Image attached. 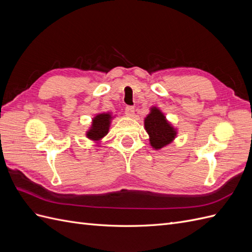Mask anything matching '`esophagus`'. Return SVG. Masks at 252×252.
<instances>
[{"label": "esophagus", "instance_id": "esophagus-1", "mask_svg": "<svg viewBox=\"0 0 252 252\" xmlns=\"http://www.w3.org/2000/svg\"><path fill=\"white\" fill-rule=\"evenodd\" d=\"M126 116L129 117V118H133L134 117V108L131 107V106H128V107H126Z\"/></svg>", "mask_w": 252, "mask_h": 252}]
</instances>
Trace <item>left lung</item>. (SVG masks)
Listing matches in <instances>:
<instances>
[{
	"instance_id": "1",
	"label": "left lung",
	"mask_w": 252,
	"mask_h": 252,
	"mask_svg": "<svg viewBox=\"0 0 252 252\" xmlns=\"http://www.w3.org/2000/svg\"><path fill=\"white\" fill-rule=\"evenodd\" d=\"M145 130L149 135V144L155 150H159L171 144L178 135V128L166 119L165 113L157 106H151L144 119Z\"/></svg>"
}]
</instances>
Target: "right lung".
I'll list each match as a JSON object with an SVG mask.
<instances>
[{
	"label": "right lung",
	"instance_id": "add662e5",
	"mask_svg": "<svg viewBox=\"0 0 252 252\" xmlns=\"http://www.w3.org/2000/svg\"><path fill=\"white\" fill-rule=\"evenodd\" d=\"M116 118L112 116V112H100L96 113L91 121V125L86 131V138L93 141L96 146H100L104 136L108 133L111 121Z\"/></svg>",
	"mask_w": 252,
	"mask_h": 252
}]
</instances>
